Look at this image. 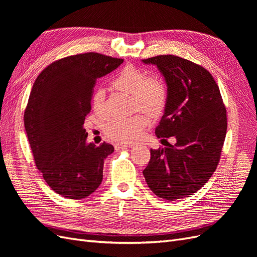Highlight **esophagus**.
I'll use <instances>...</instances> for the list:
<instances>
[{
	"label": "esophagus",
	"instance_id": "1",
	"mask_svg": "<svg viewBox=\"0 0 257 257\" xmlns=\"http://www.w3.org/2000/svg\"><path fill=\"white\" fill-rule=\"evenodd\" d=\"M126 148H130V146H128V145H123V144H115V145H114V149H115V150L126 149Z\"/></svg>",
	"mask_w": 257,
	"mask_h": 257
}]
</instances>
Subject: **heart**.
<instances>
[{
    "label": "heart",
    "instance_id": "heart-1",
    "mask_svg": "<svg viewBox=\"0 0 257 257\" xmlns=\"http://www.w3.org/2000/svg\"><path fill=\"white\" fill-rule=\"evenodd\" d=\"M112 85L121 92L131 94L132 107L150 116H157L165 109L168 100V87L165 80L158 75L147 76L144 69L127 64L116 74ZM93 108L97 113H103L105 91L96 89L92 97ZM148 120L138 113L128 118L111 119L105 125V134L114 142L133 143L142 135Z\"/></svg>",
    "mask_w": 257,
    "mask_h": 257
}]
</instances>
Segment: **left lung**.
<instances>
[{"label":"left lung","instance_id":"obj_1","mask_svg":"<svg viewBox=\"0 0 257 257\" xmlns=\"http://www.w3.org/2000/svg\"><path fill=\"white\" fill-rule=\"evenodd\" d=\"M164 76L168 100L155 134L175 136V146L151 149L144 169L155 195L167 200L188 197L215 172L226 136L227 119L219 85L207 69L173 54L143 60Z\"/></svg>","mask_w":257,"mask_h":257}]
</instances>
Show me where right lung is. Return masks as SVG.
<instances>
[{
	"label": "right lung",
	"instance_id": "right-lung-1",
	"mask_svg": "<svg viewBox=\"0 0 257 257\" xmlns=\"http://www.w3.org/2000/svg\"><path fill=\"white\" fill-rule=\"evenodd\" d=\"M123 59L85 52L52 62L37 76L25 111V127L36 167L60 195L82 199L103 180L104 160L113 152L105 142L87 144L84 119L96 79Z\"/></svg>",
	"mask_w": 257,
	"mask_h": 257
}]
</instances>
